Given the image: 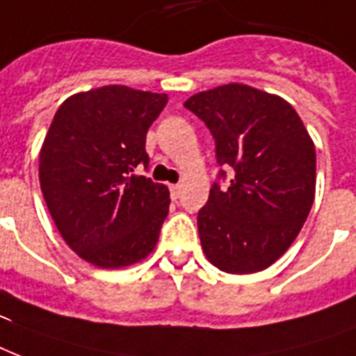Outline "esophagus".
Returning <instances> with one entry per match:
<instances>
[{
	"label": "esophagus",
	"instance_id": "esophagus-1",
	"mask_svg": "<svg viewBox=\"0 0 356 356\" xmlns=\"http://www.w3.org/2000/svg\"><path fill=\"white\" fill-rule=\"evenodd\" d=\"M170 197L175 198H178L180 197V186H178V184H175V186H170Z\"/></svg>",
	"mask_w": 356,
	"mask_h": 356
}]
</instances>
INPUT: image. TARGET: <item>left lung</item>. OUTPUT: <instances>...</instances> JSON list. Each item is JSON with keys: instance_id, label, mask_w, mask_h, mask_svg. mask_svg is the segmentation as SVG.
Segmentation results:
<instances>
[{"instance_id": "1", "label": "left lung", "mask_w": 356, "mask_h": 356, "mask_svg": "<svg viewBox=\"0 0 356 356\" xmlns=\"http://www.w3.org/2000/svg\"><path fill=\"white\" fill-rule=\"evenodd\" d=\"M184 106L213 135L217 180L227 184L213 181L198 211L204 252L221 271H261L288 250L310 213L312 139L288 102L249 85L198 92Z\"/></svg>"}]
</instances>
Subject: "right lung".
Listing matches in <instances>:
<instances>
[{
  "label": "right lung",
  "instance_id": "obj_1",
  "mask_svg": "<svg viewBox=\"0 0 356 356\" xmlns=\"http://www.w3.org/2000/svg\"><path fill=\"white\" fill-rule=\"evenodd\" d=\"M167 95L124 85L70 96L60 104L40 150V189L55 227L83 260L117 269L158 243L169 189L148 170L147 131Z\"/></svg>",
  "mask_w": 356,
  "mask_h": 356
}]
</instances>
